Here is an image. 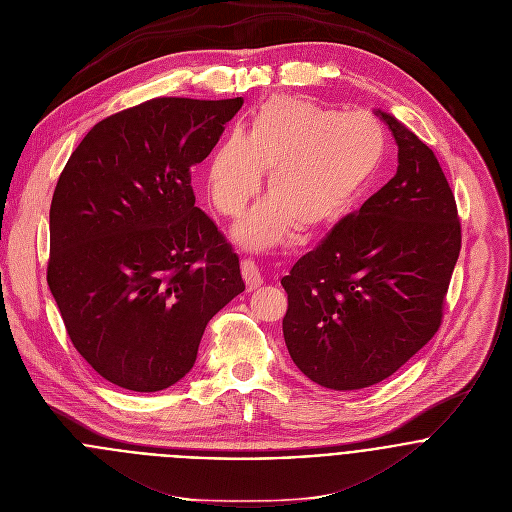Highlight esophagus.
I'll return each instance as SVG.
<instances>
[{
    "label": "esophagus",
    "mask_w": 512,
    "mask_h": 512,
    "mask_svg": "<svg viewBox=\"0 0 512 512\" xmlns=\"http://www.w3.org/2000/svg\"><path fill=\"white\" fill-rule=\"evenodd\" d=\"M242 276H244V280H246L248 290H256V288L262 284V274H260L256 262L250 260V258H244V260H242Z\"/></svg>",
    "instance_id": "obj_1"
}]
</instances>
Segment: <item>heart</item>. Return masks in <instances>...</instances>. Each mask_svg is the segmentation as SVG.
<instances>
[{"mask_svg": "<svg viewBox=\"0 0 512 512\" xmlns=\"http://www.w3.org/2000/svg\"><path fill=\"white\" fill-rule=\"evenodd\" d=\"M385 153V131L367 113H347L278 94L254 113L248 129L230 133L206 167V189L218 212L236 218L270 171L272 199L236 228L248 248L278 244L294 224L317 232L337 224L373 179Z\"/></svg>", "mask_w": 512, "mask_h": 512, "instance_id": "obj_1", "label": "heart"}]
</instances>
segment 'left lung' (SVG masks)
<instances>
[{"mask_svg": "<svg viewBox=\"0 0 512 512\" xmlns=\"http://www.w3.org/2000/svg\"><path fill=\"white\" fill-rule=\"evenodd\" d=\"M377 115L397 143L395 175L280 280L292 361L337 391L387 379L438 333L462 244L434 151L389 113Z\"/></svg>", "mask_w": 512, "mask_h": 512, "instance_id": "8db88e82", "label": "left lung"}]
</instances>
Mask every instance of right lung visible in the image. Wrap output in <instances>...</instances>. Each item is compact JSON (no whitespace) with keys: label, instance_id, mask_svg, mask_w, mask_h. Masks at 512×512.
I'll list each match as a JSON object with an SVG mask.
<instances>
[{"label":"right lung","instance_id":"add662e5","mask_svg":"<svg viewBox=\"0 0 512 512\" xmlns=\"http://www.w3.org/2000/svg\"><path fill=\"white\" fill-rule=\"evenodd\" d=\"M244 98L163 96L96 123L50 206L48 286L76 351L107 381L161 391L244 292L240 258L195 208L191 167Z\"/></svg>","mask_w":512,"mask_h":512}]
</instances>
